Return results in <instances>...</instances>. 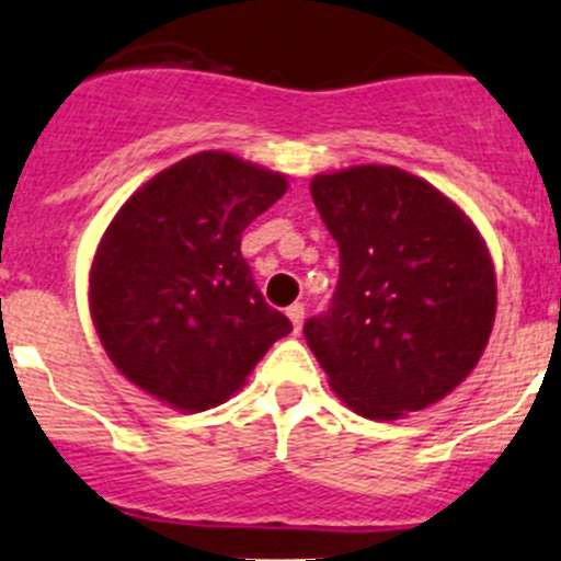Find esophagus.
<instances>
[{
  "instance_id": "esophagus-1",
  "label": "esophagus",
  "mask_w": 561,
  "mask_h": 561,
  "mask_svg": "<svg viewBox=\"0 0 561 561\" xmlns=\"http://www.w3.org/2000/svg\"><path fill=\"white\" fill-rule=\"evenodd\" d=\"M286 316H288V321H291L294 332L302 330V321H305V305H302V302L288 305V308H286Z\"/></svg>"
}]
</instances>
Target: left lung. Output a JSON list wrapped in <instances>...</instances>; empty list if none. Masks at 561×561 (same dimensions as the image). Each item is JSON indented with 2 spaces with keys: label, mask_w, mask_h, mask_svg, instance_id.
<instances>
[{
  "label": "left lung",
  "mask_w": 561,
  "mask_h": 561,
  "mask_svg": "<svg viewBox=\"0 0 561 561\" xmlns=\"http://www.w3.org/2000/svg\"><path fill=\"white\" fill-rule=\"evenodd\" d=\"M310 196L341 273L330 308L302 332L335 396L363 417L396 420L456 390L496 313L493 264L471 220L396 165L319 174Z\"/></svg>",
  "instance_id": "1"
}]
</instances>
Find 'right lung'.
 Returning <instances> with one entry per match:
<instances>
[{"label": "right lung", "mask_w": 561, "mask_h": 561, "mask_svg": "<svg viewBox=\"0 0 561 561\" xmlns=\"http://www.w3.org/2000/svg\"><path fill=\"white\" fill-rule=\"evenodd\" d=\"M286 187L283 174L209 149L127 198L90 273L94 330L122 376L169 407L204 412L291 332L240 251L242 231Z\"/></svg>", "instance_id": "right-lung-1"}]
</instances>
